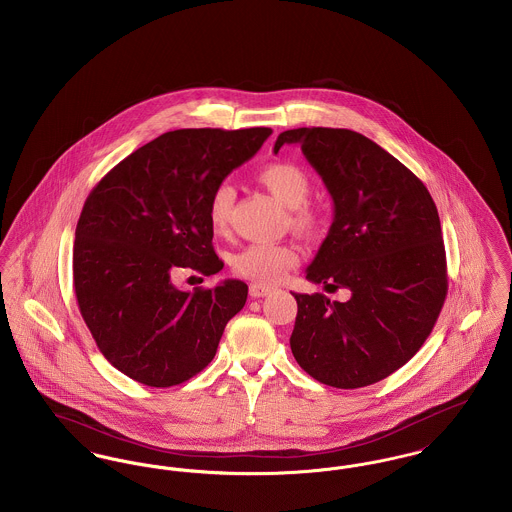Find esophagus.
Returning <instances> with one entry per match:
<instances>
[{
	"label": "esophagus",
	"instance_id": "esophagus-1",
	"mask_svg": "<svg viewBox=\"0 0 512 512\" xmlns=\"http://www.w3.org/2000/svg\"><path fill=\"white\" fill-rule=\"evenodd\" d=\"M271 292L272 288L271 286H267V284L253 282V284L249 286V296H251V298H265V296H269Z\"/></svg>",
	"mask_w": 512,
	"mask_h": 512
}]
</instances>
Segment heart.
<instances>
[{
    "label": "heart",
    "mask_w": 512,
    "mask_h": 512,
    "mask_svg": "<svg viewBox=\"0 0 512 512\" xmlns=\"http://www.w3.org/2000/svg\"><path fill=\"white\" fill-rule=\"evenodd\" d=\"M261 181L272 195L288 207V220L294 230L301 234H313L323 224V214L307 203L311 195L309 174L294 162H271L257 172ZM236 205V189L228 181L218 183L212 189L207 205L209 224L216 234H224L230 226L232 212ZM300 263L298 249L290 243H269L255 241L232 257V271L241 278L259 284H278L288 272Z\"/></svg>",
    "instance_id": "obj_1"
}]
</instances>
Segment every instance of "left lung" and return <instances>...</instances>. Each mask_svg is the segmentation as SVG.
Here are the masks:
<instances>
[{
    "instance_id": "8db88e82",
    "label": "left lung",
    "mask_w": 512,
    "mask_h": 512,
    "mask_svg": "<svg viewBox=\"0 0 512 512\" xmlns=\"http://www.w3.org/2000/svg\"><path fill=\"white\" fill-rule=\"evenodd\" d=\"M286 143L300 145L334 201L329 236L307 278L352 294L344 303L294 294L292 354L323 385H373L416 356L447 298L439 212L420 178L361 133L288 129L274 152Z\"/></svg>"
}]
</instances>
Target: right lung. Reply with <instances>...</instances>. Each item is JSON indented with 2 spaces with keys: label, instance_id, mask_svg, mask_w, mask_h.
I'll list each match as a JSON object with an SVG mask.
<instances>
[{
  "label": "right lung",
  "instance_id": "right-lung-1",
  "mask_svg": "<svg viewBox=\"0 0 512 512\" xmlns=\"http://www.w3.org/2000/svg\"><path fill=\"white\" fill-rule=\"evenodd\" d=\"M271 133L168 131L89 193L75 230V296L102 356L133 381L156 389L189 381L211 363L226 323L245 305L241 280L181 292L172 274L222 271L209 197Z\"/></svg>",
  "mask_w": 512,
  "mask_h": 512
}]
</instances>
